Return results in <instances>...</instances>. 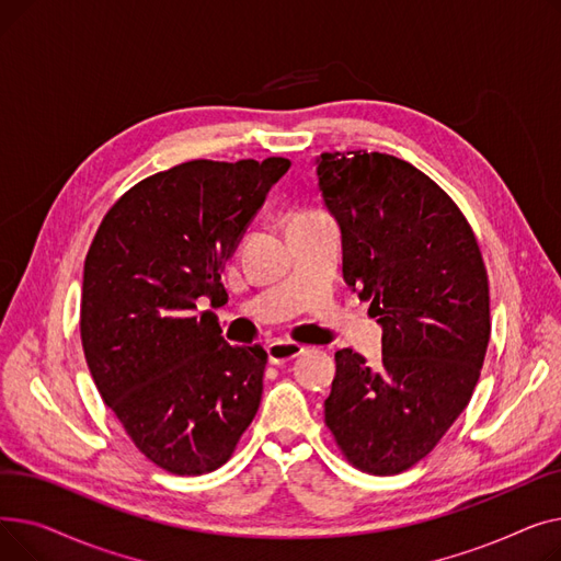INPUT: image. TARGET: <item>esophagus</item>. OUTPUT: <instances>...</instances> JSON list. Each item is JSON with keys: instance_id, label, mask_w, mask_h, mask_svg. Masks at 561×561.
I'll return each mask as SVG.
<instances>
[{"instance_id": "esophagus-1", "label": "esophagus", "mask_w": 561, "mask_h": 561, "mask_svg": "<svg viewBox=\"0 0 561 561\" xmlns=\"http://www.w3.org/2000/svg\"><path fill=\"white\" fill-rule=\"evenodd\" d=\"M265 350H268L271 364L279 366V364H286V362H290V359L300 357L302 352H305V345L293 343V341H273V343L265 345Z\"/></svg>"}]
</instances>
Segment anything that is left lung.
I'll list each match as a JSON object with an SVG mask.
<instances>
[{"instance_id": "1", "label": "left lung", "mask_w": 561, "mask_h": 561, "mask_svg": "<svg viewBox=\"0 0 561 561\" xmlns=\"http://www.w3.org/2000/svg\"><path fill=\"white\" fill-rule=\"evenodd\" d=\"M318 186L343 239V279L381 325V364L336 352L325 423L364 473L427 457L466 409L491 318L480 245L450 195L379 152H322Z\"/></svg>"}]
</instances>
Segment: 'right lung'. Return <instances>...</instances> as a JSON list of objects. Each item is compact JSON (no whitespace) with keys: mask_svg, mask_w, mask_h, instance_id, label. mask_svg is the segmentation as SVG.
I'll return each instance as SVG.
<instances>
[{"mask_svg":"<svg viewBox=\"0 0 561 561\" xmlns=\"http://www.w3.org/2000/svg\"><path fill=\"white\" fill-rule=\"evenodd\" d=\"M288 159H195L138 182L104 216L83 263L81 345L134 446L172 476L220 468L256 416L268 355L229 345L211 311L225 261Z\"/></svg>","mask_w":561,"mask_h":561,"instance_id":"add662e5","label":"right lung"}]
</instances>
